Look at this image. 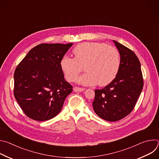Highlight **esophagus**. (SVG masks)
<instances>
[{"label": "esophagus", "instance_id": "1", "mask_svg": "<svg viewBox=\"0 0 159 159\" xmlns=\"http://www.w3.org/2000/svg\"><path fill=\"white\" fill-rule=\"evenodd\" d=\"M85 89L84 88H81V87H75L74 88V92H81L84 90Z\"/></svg>", "mask_w": 159, "mask_h": 159}]
</instances>
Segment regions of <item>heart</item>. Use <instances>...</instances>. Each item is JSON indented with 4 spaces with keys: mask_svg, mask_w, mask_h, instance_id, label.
Instances as JSON below:
<instances>
[{
    "mask_svg": "<svg viewBox=\"0 0 159 159\" xmlns=\"http://www.w3.org/2000/svg\"><path fill=\"white\" fill-rule=\"evenodd\" d=\"M73 54L74 58L65 56L60 60L61 69L69 81L77 80L83 65L87 72L80 77L79 81L85 85L98 83L99 85H106L118 73L120 53L116 48L106 43H82L74 48Z\"/></svg>",
    "mask_w": 159,
    "mask_h": 159,
    "instance_id": "heart-1",
    "label": "heart"
}]
</instances>
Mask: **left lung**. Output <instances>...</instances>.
<instances>
[{
  "instance_id": "1",
  "label": "left lung",
  "mask_w": 159,
  "mask_h": 159,
  "mask_svg": "<svg viewBox=\"0 0 159 159\" xmlns=\"http://www.w3.org/2000/svg\"><path fill=\"white\" fill-rule=\"evenodd\" d=\"M120 54V66L115 79L102 89L95 90L93 106L102 119L116 121L134 109L143 87L140 62L135 53L113 41Z\"/></svg>"
}]
</instances>
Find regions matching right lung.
<instances>
[{"label":"right lung","instance_id":"add662e5","mask_svg":"<svg viewBox=\"0 0 159 159\" xmlns=\"http://www.w3.org/2000/svg\"><path fill=\"white\" fill-rule=\"evenodd\" d=\"M72 44H39L16 67L14 95L30 118L43 121L54 118L72 92L60 66V60Z\"/></svg>","mask_w":159,"mask_h":159}]
</instances>
